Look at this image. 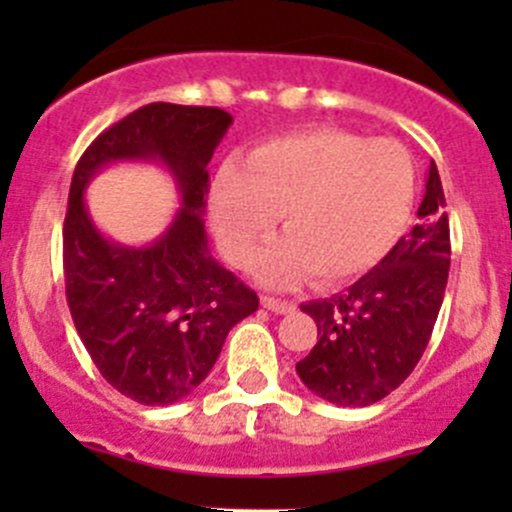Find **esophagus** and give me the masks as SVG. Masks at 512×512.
<instances>
[{"instance_id":"1","label":"esophagus","mask_w":512,"mask_h":512,"mask_svg":"<svg viewBox=\"0 0 512 512\" xmlns=\"http://www.w3.org/2000/svg\"><path fill=\"white\" fill-rule=\"evenodd\" d=\"M260 302H262V307L270 309V312H275V314H287V312H292V309H294V304L287 302V299L267 297V294L260 299Z\"/></svg>"}]
</instances>
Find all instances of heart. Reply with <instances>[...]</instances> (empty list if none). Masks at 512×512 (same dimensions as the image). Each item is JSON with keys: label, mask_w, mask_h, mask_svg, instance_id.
I'll return each instance as SVG.
<instances>
[{"label": "heart", "mask_w": 512, "mask_h": 512, "mask_svg": "<svg viewBox=\"0 0 512 512\" xmlns=\"http://www.w3.org/2000/svg\"><path fill=\"white\" fill-rule=\"evenodd\" d=\"M414 198V160L399 141L317 128L260 143L242 168L223 165L210 223L227 262L245 265L280 213L285 237L257 255L255 275L282 287L312 272L319 285H334L394 247Z\"/></svg>", "instance_id": "1"}]
</instances>
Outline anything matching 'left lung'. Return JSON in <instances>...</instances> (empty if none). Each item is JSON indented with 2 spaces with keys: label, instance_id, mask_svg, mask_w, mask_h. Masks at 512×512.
Instances as JSON below:
<instances>
[{
  "label": "left lung",
  "instance_id": "left-lung-1",
  "mask_svg": "<svg viewBox=\"0 0 512 512\" xmlns=\"http://www.w3.org/2000/svg\"><path fill=\"white\" fill-rule=\"evenodd\" d=\"M436 163L428 165L418 225L347 292L302 304L317 344L297 361L302 384L337 406L389 396L426 352L451 267V235Z\"/></svg>",
  "mask_w": 512,
  "mask_h": 512
}]
</instances>
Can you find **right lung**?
I'll return each instance as SVG.
<instances>
[{
    "instance_id": "add662e5",
    "label": "right lung",
    "mask_w": 512,
    "mask_h": 512,
    "mask_svg": "<svg viewBox=\"0 0 512 512\" xmlns=\"http://www.w3.org/2000/svg\"><path fill=\"white\" fill-rule=\"evenodd\" d=\"M230 123L223 108L148 103L103 131L71 178L64 223L71 317L103 379L143 406L185 399L210 374L227 332L260 304L210 255L203 223L208 163ZM113 162H158L174 175L181 208L151 246L111 241L85 208L88 183Z\"/></svg>"
}]
</instances>
